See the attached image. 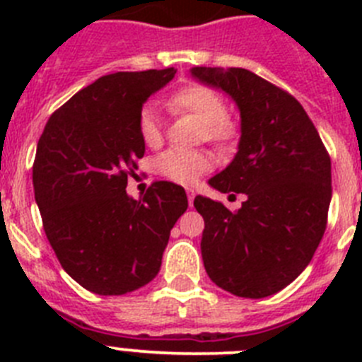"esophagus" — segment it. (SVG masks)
Masks as SVG:
<instances>
[{
  "label": "esophagus",
  "mask_w": 362,
  "mask_h": 362,
  "mask_svg": "<svg viewBox=\"0 0 362 362\" xmlns=\"http://www.w3.org/2000/svg\"><path fill=\"white\" fill-rule=\"evenodd\" d=\"M187 196H188V203H190V206L194 204V199H196V190L194 188H187Z\"/></svg>",
  "instance_id": "1"
}]
</instances>
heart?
Segmentation results:
<instances>
[{
  "label": "heart",
  "mask_w": 362,
  "mask_h": 362,
  "mask_svg": "<svg viewBox=\"0 0 362 362\" xmlns=\"http://www.w3.org/2000/svg\"><path fill=\"white\" fill-rule=\"evenodd\" d=\"M168 108L174 112H183L196 117L203 124V132L206 139L216 143H226L232 139L233 127L226 119V105L219 94L209 86L187 85L175 90L166 99ZM139 136L148 146L158 145L161 141V124H159L158 112L152 107H145L137 119ZM212 166L209 153L197 150L172 148L163 152L156 161V168L163 177L170 179L174 183L192 185L203 172Z\"/></svg>",
  "instance_id": "b5f03b06"
}]
</instances>
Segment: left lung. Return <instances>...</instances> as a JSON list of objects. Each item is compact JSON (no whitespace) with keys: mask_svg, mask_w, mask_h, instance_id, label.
<instances>
[{"mask_svg":"<svg viewBox=\"0 0 362 362\" xmlns=\"http://www.w3.org/2000/svg\"><path fill=\"white\" fill-rule=\"evenodd\" d=\"M190 76L225 92L241 117L238 152L209 185L246 201L230 212L210 197L194 199L204 219V270L233 296H274L308 267L322 239L332 201L328 152L299 101L257 74L194 66Z\"/></svg>","mask_w":362,"mask_h":362,"instance_id":"obj_1","label":"left lung"}]
</instances>
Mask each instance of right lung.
Wrapping results in <instances>:
<instances>
[{"label":"right lung","instance_id":"obj_1","mask_svg":"<svg viewBox=\"0 0 362 362\" xmlns=\"http://www.w3.org/2000/svg\"><path fill=\"white\" fill-rule=\"evenodd\" d=\"M174 69L116 72L50 116L37 141L32 183L43 228L63 270L99 296H123L158 276L183 187L158 181L141 201L127 194L145 141L137 119Z\"/></svg>","mask_w":362,"mask_h":362}]
</instances>
